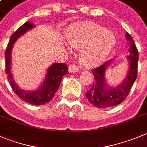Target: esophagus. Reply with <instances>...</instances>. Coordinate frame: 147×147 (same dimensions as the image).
<instances>
[{"label": "esophagus", "instance_id": "obj_1", "mask_svg": "<svg viewBox=\"0 0 147 147\" xmlns=\"http://www.w3.org/2000/svg\"><path fill=\"white\" fill-rule=\"evenodd\" d=\"M69 69V72H77L79 70L78 66L74 65V64H70V65L69 66V69Z\"/></svg>", "mask_w": 147, "mask_h": 147}]
</instances>
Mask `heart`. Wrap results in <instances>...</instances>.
<instances>
[{
    "label": "heart",
    "mask_w": 147,
    "mask_h": 147,
    "mask_svg": "<svg viewBox=\"0 0 147 147\" xmlns=\"http://www.w3.org/2000/svg\"><path fill=\"white\" fill-rule=\"evenodd\" d=\"M69 46L81 49L80 58L86 65H95L105 60L115 45V37L110 31L90 22L70 26L67 34Z\"/></svg>",
    "instance_id": "heart-1"
}]
</instances>
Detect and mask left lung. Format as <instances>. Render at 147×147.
<instances>
[{"label":"left lung","instance_id":"left-lung-1","mask_svg":"<svg viewBox=\"0 0 147 147\" xmlns=\"http://www.w3.org/2000/svg\"><path fill=\"white\" fill-rule=\"evenodd\" d=\"M126 38L129 40L131 43L128 56L129 69L127 77L120 86L115 88L109 89L105 84V71L112 60L107 61L91 70L94 76V81L91 88L86 93V97L94 107L106 108L120 105L131 91L137 78L138 51L135 42L128 33H126Z\"/></svg>","mask_w":147,"mask_h":147}]
</instances>
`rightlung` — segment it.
Returning <instances> with one entry per match:
<instances>
[{
    "label": "right lung",
    "mask_w": 147,
    "mask_h": 147,
    "mask_svg": "<svg viewBox=\"0 0 147 147\" xmlns=\"http://www.w3.org/2000/svg\"><path fill=\"white\" fill-rule=\"evenodd\" d=\"M34 25L32 23L27 22L17 30H16L11 36L5 51V73L8 75V80H9L12 90L14 91L17 96L30 105L38 106V105H45L52 99L59 87L61 78L66 74L69 73V72H68V67L67 64L64 63H56V64H52L49 67L46 77V80L42 84V87L39 90L28 92V91H24L22 90L16 86V83L13 81V77L10 72L11 51L13 43L17 40V38H20L22 35L25 33L27 30L32 29Z\"/></svg>",
    "instance_id": "right-lung-1"
}]
</instances>
